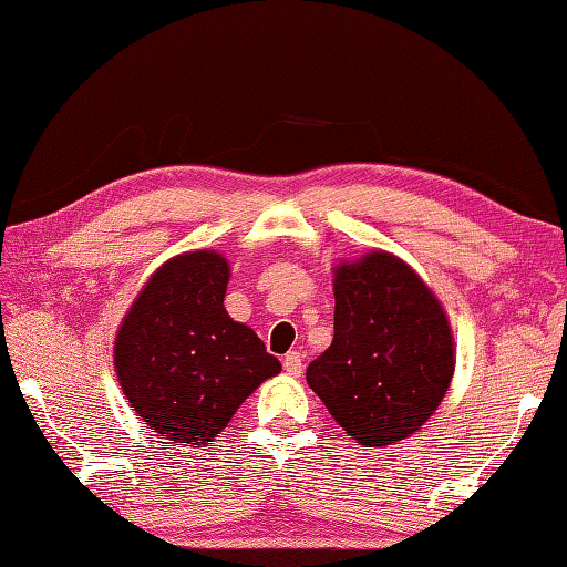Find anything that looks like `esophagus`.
Masks as SVG:
<instances>
[{"label": "esophagus", "instance_id": "obj_1", "mask_svg": "<svg viewBox=\"0 0 567 567\" xmlns=\"http://www.w3.org/2000/svg\"><path fill=\"white\" fill-rule=\"evenodd\" d=\"M285 372L290 377H300L302 374V354L300 352H287L282 359Z\"/></svg>", "mask_w": 567, "mask_h": 567}]
</instances>
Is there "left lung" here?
Segmentation results:
<instances>
[{
    "instance_id": "1",
    "label": "left lung",
    "mask_w": 567,
    "mask_h": 567,
    "mask_svg": "<svg viewBox=\"0 0 567 567\" xmlns=\"http://www.w3.org/2000/svg\"><path fill=\"white\" fill-rule=\"evenodd\" d=\"M454 374L446 315L421 277L389 252L334 275V339L307 384L364 446L394 444L424 424Z\"/></svg>"
}]
</instances>
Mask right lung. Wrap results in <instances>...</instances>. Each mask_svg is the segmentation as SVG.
I'll use <instances>...</instances> for the list:
<instances>
[{
    "mask_svg": "<svg viewBox=\"0 0 567 567\" xmlns=\"http://www.w3.org/2000/svg\"><path fill=\"white\" fill-rule=\"evenodd\" d=\"M228 262L210 250L178 255L143 287L116 337V372L138 416L176 446H200L228 426L277 357L225 312Z\"/></svg>",
    "mask_w": 567,
    "mask_h": 567,
    "instance_id": "right-lung-1",
    "label": "right lung"
}]
</instances>
